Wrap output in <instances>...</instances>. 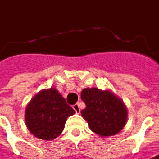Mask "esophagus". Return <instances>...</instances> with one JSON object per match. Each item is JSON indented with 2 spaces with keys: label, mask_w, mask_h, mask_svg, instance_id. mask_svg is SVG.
Returning <instances> with one entry per match:
<instances>
[{
  "label": "esophagus",
  "mask_w": 159,
  "mask_h": 159,
  "mask_svg": "<svg viewBox=\"0 0 159 159\" xmlns=\"http://www.w3.org/2000/svg\"><path fill=\"white\" fill-rule=\"evenodd\" d=\"M72 107H73V109L75 110V112H76L77 114H80V105H79L78 103L74 104V105L72 106Z\"/></svg>",
  "instance_id": "obj_1"
}]
</instances>
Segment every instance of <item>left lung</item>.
Listing matches in <instances>:
<instances>
[{
  "instance_id": "1",
  "label": "left lung",
  "mask_w": 159,
  "mask_h": 159,
  "mask_svg": "<svg viewBox=\"0 0 159 159\" xmlns=\"http://www.w3.org/2000/svg\"><path fill=\"white\" fill-rule=\"evenodd\" d=\"M81 100L86 104V108L81 110L82 116L94 133L109 137L122 130L128 112L123 102L111 91L85 88L81 92Z\"/></svg>"
}]
</instances>
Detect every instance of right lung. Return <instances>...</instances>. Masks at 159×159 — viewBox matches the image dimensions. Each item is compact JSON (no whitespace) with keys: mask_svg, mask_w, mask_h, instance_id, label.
<instances>
[{"mask_svg":"<svg viewBox=\"0 0 159 159\" xmlns=\"http://www.w3.org/2000/svg\"><path fill=\"white\" fill-rule=\"evenodd\" d=\"M75 114L66 99L54 87L43 89L29 102L25 110L28 129L39 139L52 140L65 128L68 116Z\"/></svg>","mask_w":159,"mask_h":159,"instance_id":"right-lung-1","label":"right lung"}]
</instances>
